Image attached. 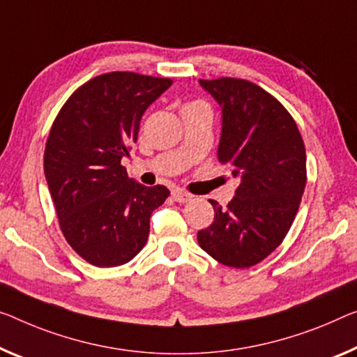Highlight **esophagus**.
Wrapping results in <instances>:
<instances>
[{
	"label": "esophagus",
	"mask_w": 357,
	"mask_h": 357,
	"mask_svg": "<svg viewBox=\"0 0 357 357\" xmlns=\"http://www.w3.org/2000/svg\"><path fill=\"white\" fill-rule=\"evenodd\" d=\"M172 197H174V201H177V202H180V204H183V202L191 201V197H193V196H191L190 193H186V191H183V190L175 188L172 191Z\"/></svg>",
	"instance_id": "1"
}]
</instances>
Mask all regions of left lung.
Returning <instances> with one entry per match:
<instances>
[{
	"label": "left lung",
	"instance_id": "left-lung-1",
	"mask_svg": "<svg viewBox=\"0 0 357 357\" xmlns=\"http://www.w3.org/2000/svg\"><path fill=\"white\" fill-rule=\"evenodd\" d=\"M222 108L217 158L239 180L234 197L197 231L212 259L249 268L282 243L297 215L306 185V155L294 118L276 98L250 81L199 79Z\"/></svg>",
	"mask_w": 357,
	"mask_h": 357
}]
</instances>
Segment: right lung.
I'll return each instance as SVG.
<instances>
[{"mask_svg": "<svg viewBox=\"0 0 357 357\" xmlns=\"http://www.w3.org/2000/svg\"><path fill=\"white\" fill-rule=\"evenodd\" d=\"M171 84L129 71L96 76L73 92L52 124L46 182L65 239L91 265L132 260L150 234L151 212L169 196L166 186L129 178L121 160L137 142L146 108Z\"/></svg>", "mask_w": 357, "mask_h": 357, "instance_id": "1", "label": "right lung"}]
</instances>
